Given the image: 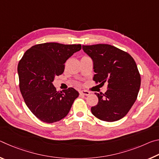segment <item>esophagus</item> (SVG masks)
Instances as JSON below:
<instances>
[{
    "label": "esophagus",
    "mask_w": 159,
    "mask_h": 159,
    "mask_svg": "<svg viewBox=\"0 0 159 159\" xmlns=\"http://www.w3.org/2000/svg\"><path fill=\"white\" fill-rule=\"evenodd\" d=\"M90 94V93L89 91H87V90H81L80 91V95H85V96H88Z\"/></svg>",
    "instance_id": "esophagus-1"
}]
</instances>
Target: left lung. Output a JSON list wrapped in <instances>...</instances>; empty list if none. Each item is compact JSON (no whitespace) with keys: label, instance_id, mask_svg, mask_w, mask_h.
Wrapping results in <instances>:
<instances>
[{"label":"left lung","instance_id":"obj_1","mask_svg":"<svg viewBox=\"0 0 159 159\" xmlns=\"http://www.w3.org/2000/svg\"><path fill=\"white\" fill-rule=\"evenodd\" d=\"M82 48L93 60L94 81L108 84L105 93H95L98 103L91 107L92 114L103 121L120 120L133 107L140 88L141 76L135 61L130 54L111 45Z\"/></svg>","mask_w":159,"mask_h":159}]
</instances>
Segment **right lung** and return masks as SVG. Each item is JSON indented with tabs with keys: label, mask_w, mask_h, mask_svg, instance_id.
<instances>
[{
	"label": "right lung",
	"mask_w": 159,
	"mask_h": 159,
	"mask_svg": "<svg viewBox=\"0 0 159 159\" xmlns=\"http://www.w3.org/2000/svg\"><path fill=\"white\" fill-rule=\"evenodd\" d=\"M80 49V44H37L26 50L19 61L21 94L28 108L42 121L52 123L62 119L79 97L73 88L57 91L52 81L63 74L66 61Z\"/></svg>",
	"instance_id": "add662e5"
}]
</instances>
